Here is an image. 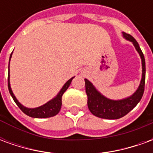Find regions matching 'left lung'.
<instances>
[{"mask_svg":"<svg viewBox=\"0 0 153 153\" xmlns=\"http://www.w3.org/2000/svg\"><path fill=\"white\" fill-rule=\"evenodd\" d=\"M123 37L126 40L131 42L134 46L135 49L140 56L142 61V79L140 84L131 96L125 97L124 99L112 100L107 98L102 95L98 90L94 87L89 80L85 79V89L88 96V106L91 113L97 117L107 120H116L127 115L130 111L137 106L142 97L143 95L145 85V74H146V66H145L144 56L138 42L132 37L131 35L122 33Z\"/></svg>","mask_w":153,"mask_h":153,"instance_id":"left-lung-1","label":"left lung"}]
</instances>
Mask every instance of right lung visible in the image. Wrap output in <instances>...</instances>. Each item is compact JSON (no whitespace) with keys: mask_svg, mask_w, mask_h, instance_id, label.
Masks as SVG:
<instances>
[{"mask_svg":"<svg viewBox=\"0 0 153 153\" xmlns=\"http://www.w3.org/2000/svg\"><path fill=\"white\" fill-rule=\"evenodd\" d=\"M13 53V51H12ZM12 53L10 54V61L11 59ZM10 64H9L8 66V88L9 92L11 95L12 98L15 101V102L16 103V105L19 107V109L21 110L23 112L26 114L30 117L33 118H49V117H52L57 115L59 111H60V108H61V97L64 93L67 90V88H69V86L71 83V81L73 79L74 77L71 78L70 79L67 81L66 83L64 84V86L61 88V89L60 90V92L58 93L56 96L54 98L50 100L49 102H47V103H45L42 106H38V107H35V108H28L26 106H23L21 103L19 102L17 98L15 97V94L13 93L11 89V87H10Z\"/></svg>","mask_w":153,"mask_h":153,"instance_id":"1","label":"right lung"}]
</instances>
